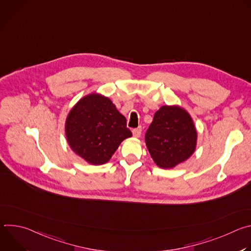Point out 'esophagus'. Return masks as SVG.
Wrapping results in <instances>:
<instances>
[{"mask_svg":"<svg viewBox=\"0 0 251 251\" xmlns=\"http://www.w3.org/2000/svg\"><path fill=\"white\" fill-rule=\"evenodd\" d=\"M132 133H133V136L134 137H140L141 136V133H142V128L141 127H138V128H135L132 130Z\"/></svg>","mask_w":251,"mask_h":251,"instance_id":"1","label":"esophagus"}]
</instances>
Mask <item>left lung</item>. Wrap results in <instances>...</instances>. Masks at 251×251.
<instances>
[{"instance_id":"1","label":"left lung","mask_w":251,"mask_h":251,"mask_svg":"<svg viewBox=\"0 0 251 251\" xmlns=\"http://www.w3.org/2000/svg\"><path fill=\"white\" fill-rule=\"evenodd\" d=\"M145 141L154 162L163 169H170L192 156L197 144V131L186 110L166 105L155 113Z\"/></svg>"}]
</instances>
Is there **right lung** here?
<instances>
[{
  "label": "right lung",
  "instance_id": "add662e5",
  "mask_svg": "<svg viewBox=\"0 0 251 251\" xmlns=\"http://www.w3.org/2000/svg\"><path fill=\"white\" fill-rule=\"evenodd\" d=\"M65 134L70 148L92 165L108 162L120 143L132 136L126 118L110 99L89 94L69 112Z\"/></svg>",
  "mask_w": 251,
  "mask_h": 251
}]
</instances>
